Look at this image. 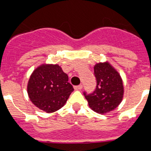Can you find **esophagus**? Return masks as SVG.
I'll use <instances>...</instances> for the list:
<instances>
[{"mask_svg":"<svg viewBox=\"0 0 151 151\" xmlns=\"http://www.w3.org/2000/svg\"><path fill=\"white\" fill-rule=\"evenodd\" d=\"M74 88V89H76V90H80V89H81L83 88V85L82 84H80V85L78 86H75Z\"/></svg>","mask_w":151,"mask_h":151,"instance_id":"esophagus-1","label":"esophagus"}]
</instances>
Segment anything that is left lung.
<instances>
[{
  "instance_id": "8db88e82",
  "label": "left lung",
  "mask_w": 151,
  "mask_h": 151,
  "mask_svg": "<svg viewBox=\"0 0 151 151\" xmlns=\"http://www.w3.org/2000/svg\"><path fill=\"white\" fill-rule=\"evenodd\" d=\"M94 74L97 81L96 90L91 94H83L92 111L104 114L121 103L124 94L123 80L117 70L108 62L95 65Z\"/></svg>"
}]
</instances>
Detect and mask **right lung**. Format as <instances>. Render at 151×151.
<instances>
[{"label": "right lung", "mask_w": 151, "mask_h": 151, "mask_svg": "<svg viewBox=\"0 0 151 151\" xmlns=\"http://www.w3.org/2000/svg\"><path fill=\"white\" fill-rule=\"evenodd\" d=\"M27 91L36 107L52 113L65 105L74 88L68 83V76L59 65L43 64L32 72Z\"/></svg>", "instance_id": "add662e5"}]
</instances>
